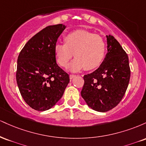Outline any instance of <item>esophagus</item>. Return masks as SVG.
Masks as SVG:
<instances>
[{"label": "esophagus", "instance_id": "obj_1", "mask_svg": "<svg viewBox=\"0 0 146 146\" xmlns=\"http://www.w3.org/2000/svg\"><path fill=\"white\" fill-rule=\"evenodd\" d=\"M75 77V75H69V78H70V79H71V80H72V79H73Z\"/></svg>", "mask_w": 146, "mask_h": 146}]
</instances>
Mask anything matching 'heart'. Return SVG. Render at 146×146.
Returning a JSON list of instances; mask_svg holds the SVG:
<instances>
[{"mask_svg":"<svg viewBox=\"0 0 146 146\" xmlns=\"http://www.w3.org/2000/svg\"><path fill=\"white\" fill-rule=\"evenodd\" d=\"M64 41L65 44L55 45V57L60 66L66 67L74 53L76 58L69 66L72 72L80 71L84 66L86 70L98 67L104 58L106 44L98 35L85 30H76L66 35Z\"/></svg>","mask_w":146,"mask_h":146,"instance_id":"1","label":"heart"}]
</instances>
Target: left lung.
<instances>
[{"label": "left lung", "instance_id": "obj_1", "mask_svg": "<svg viewBox=\"0 0 146 146\" xmlns=\"http://www.w3.org/2000/svg\"><path fill=\"white\" fill-rule=\"evenodd\" d=\"M107 38V53L98 69L84 76L81 95L87 105L98 112L113 109L121 102L130 77L128 55L113 36Z\"/></svg>", "mask_w": 146, "mask_h": 146}]
</instances>
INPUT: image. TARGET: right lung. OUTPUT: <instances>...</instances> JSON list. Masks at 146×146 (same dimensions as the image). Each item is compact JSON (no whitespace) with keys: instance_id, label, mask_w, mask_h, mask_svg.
<instances>
[{"instance_id":"add662e5","label":"right lung","mask_w":146,"mask_h":146,"mask_svg":"<svg viewBox=\"0 0 146 146\" xmlns=\"http://www.w3.org/2000/svg\"><path fill=\"white\" fill-rule=\"evenodd\" d=\"M66 25H51L29 40L17 61L16 82L25 102L33 109L44 111L61 99L69 75L56 63L54 46Z\"/></svg>"}]
</instances>
